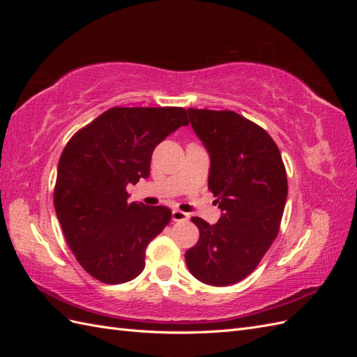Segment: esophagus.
<instances>
[{
	"label": "esophagus",
	"instance_id": "1",
	"mask_svg": "<svg viewBox=\"0 0 357 357\" xmlns=\"http://www.w3.org/2000/svg\"><path fill=\"white\" fill-rule=\"evenodd\" d=\"M172 220L174 222H186L189 220V214L181 210H172Z\"/></svg>",
	"mask_w": 357,
	"mask_h": 357
}]
</instances>
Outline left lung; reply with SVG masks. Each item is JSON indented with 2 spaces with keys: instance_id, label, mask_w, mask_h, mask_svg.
Segmentation results:
<instances>
[{
  "instance_id": "left-lung-1",
  "label": "left lung",
  "mask_w": 357,
  "mask_h": 357,
  "mask_svg": "<svg viewBox=\"0 0 357 357\" xmlns=\"http://www.w3.org/2000/svg\"><path fill=\"white\" fill-rule=\"evenodd\" d=\"M207 147L208 189L223 211L218 223L192 218L199 240L186 252L192 275L231 286L250 275L277 238L287 198L282 155L264 128L231 110H188Z\"/></svg>"
}]
</instances>
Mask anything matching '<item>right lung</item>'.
I'll list each match as a JSON object with an SVG mask.
<instances>
[{
  "label": "right lung",
  "instance_id": "right-lung-1",
  "mask_svg": "<svg viewBox=\"0 0 357 357\" xmlns=\"http://www.w3.org/2000/svg\"><path fill=\"white\" fill-rule=\"evenodd\" d=\"M188 123L183 107H112L63 149L53 204L73 255L101 283L142 274L149 243L169 223L168 207L128 202L126 186L149 177L155 147Z\"/></svg>",
  "mask_w": 357,
  "mask_h": 357
}]
</instances>
